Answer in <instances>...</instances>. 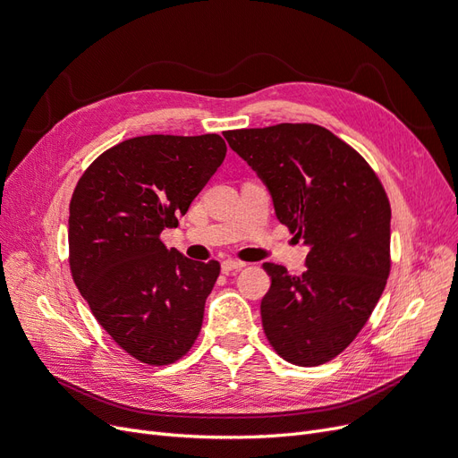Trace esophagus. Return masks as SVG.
<instances>
[{"instance_id":"obj_1","label":"esophagus","mask_w":458,"mask_h":458,"mask_svg":"<svg viewBox=\"0 0 458 458\" xmlns=\"http://www.w3.org/2000/svg\"><path fill=\"white\" fill-rule=\"evenodd\" d=\"M244 267H246V263H242V261H233V259H225V261L222 263V270H224V272L241 270V268H244Z\"/></svg>"}]
</instances>
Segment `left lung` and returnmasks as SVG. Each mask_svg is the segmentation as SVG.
<instances>
[{
	"mask_svg": "<svg viewBox=\"0 0 458 458\" xmlns=\"http://www.w3.org/2000/svg\"><path fill=\"white\" fill-rule=\"evenodd\" d=\"M261 178L278 222L308 246L301 276L265 263L268 342L285 360L318 367L369 321L389 278L391 207L376 173L350 144L316 123L225 131Z\"/></svg>",
	"mask_w": 458,
	"mask_h": 458,
	"instance_id": "1",
	"label": "left lung"
}]
</instances>
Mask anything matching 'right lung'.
<instances>
[{
  "label": "right lung",
  "mask_w": 458,
  "mask_h": 458,
  "mask_svg": "<svg viewBox=\"0 0 458 458\" xmlns=\"http://www.w3.org/2000/svg\"><path fill=\"white\" fill-rule=\"evenodd\" d=\"M219 135H144L103 152L69 205V265L91 314L146 364L174 362L199 336L219 263L167 250L178 225L225 159Z\"/></svg>",
  "instance_id": "1"
}]
</instances>
